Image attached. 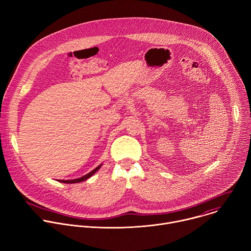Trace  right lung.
Returning a JSON list of instances; mask_svg holds the SVG:
<instances>
[{
	"label": "right lung",
	"instance_id": "add662e5",
	"mask_svg": "<svg viewBox=\"0 0 251 251\" xmlns=\"http://www.w3.org/2000/svg\"><path fill=\"white\" fill-rule=\"evenodd\" d=\"M101 166H102V164H100V165H99L98 167H96L94 170H92V171L89 172L88 174H86V175H84V176H80V177H78V178H74V180H58V182L64 183V184H76V183L84 182V181L87 180V178H89L90 176H92L101 168Z\"/></svg>",
	"mask_w": 251,
	"mask_h": 251
}]
</instances>
